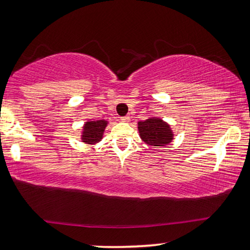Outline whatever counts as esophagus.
<instances>
[{
	"label": "esophagus",
	"instance_id": "1",
	"mask_svg": "<svg viewBox=\"0 0 250 250\" xmlns=\"http://www.w3.org/2000/svg\"><path fill=\"white\" fill-rule=\"evenodd\" d=\"M129 120H130V117L128 116V115H126V116H123V117H121V121H122V122H124V123H128V122H129Z\"/></svg>",
	"mask_w": 250,
	"mask_h": 250
}]
</instances>
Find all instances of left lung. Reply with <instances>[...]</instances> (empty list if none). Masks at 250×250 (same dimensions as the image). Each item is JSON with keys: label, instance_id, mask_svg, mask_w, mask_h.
<instances>
[{"label": "left lung", "instance_id": "obj_1", "mask_svg": "<svg viewBox=\"0 0 250 250\" xmlns=\"http://www.w3.org/2000/svg\"><path fill=\"white\" fill-rule=\"evenodd\" d=\"M140 136L149 146H165L173 140V133L170 125L161 118H148L144 122H138Z\"/></svg>", "mask_w": 250, "mask_h": 250}]
</instances>
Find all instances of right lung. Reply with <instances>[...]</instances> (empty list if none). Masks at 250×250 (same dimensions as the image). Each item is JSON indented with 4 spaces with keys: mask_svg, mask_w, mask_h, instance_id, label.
<instances>
[{
    "mask_svg": "<svg viewBox=\"0 0 250 250\" xmlns=\"http://www.w3.org/2000/svg\"><path fill=\"white\" fill-rule=\"evenodd\" d=\"M107 126V122L104 120L87 122L83 126V132L82 135L83 142L87 144H95L102 140L104 129Z\"/></svg>",
    "mask_w": 250,
    "mask_h": 250,
    "instance_id": "right-lung-1",
    "label": "right lung"
}]
</instances>
